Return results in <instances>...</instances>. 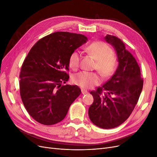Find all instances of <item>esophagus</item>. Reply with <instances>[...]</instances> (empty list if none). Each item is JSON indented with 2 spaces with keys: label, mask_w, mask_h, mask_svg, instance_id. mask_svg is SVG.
<instances>
[{
  "label": "esophagus",
  "mask_w": 157,
  "mask_h": 157,
  "mask_svg": "<svg viewBox=\"0 0 157 157\" xmlns=\"http://www.w3.org/2000/svg\"><path fill=\"white\" fill-rule=\"evenodd\" d=\"M81 91H82V94H88V91H87L86 90H85V89H82Z\"/></svg>",
  "instance_id": "1"
}]
</instances>
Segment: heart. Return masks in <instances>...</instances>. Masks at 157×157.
Wrapping results in <instances>:
<instances>
[{
    "label": "heart",
    "instance_id": "b5f03b06",
    "mask_svg": "<svg viewBox=\"0 0 157 157\" xmlns=\"http://www.w3.org/2000/svg\"><path fill=\"white\" fill-rule=\"evenodd\" d=\"M89 53L96 59L95 69L104 77L111 76L117 67V59L113 55L112 48L103 42L98 41L90 44L87 48ZM80 61V53L75 51L71 53L69 58V65L73 70L77 69ZM101 79L97 73L81 72L75 74L73 77V82L84 88H90L98 85Z\"/></svg>",
    "mask_w": 157,
    "mask_h": 157
}]
</instances>
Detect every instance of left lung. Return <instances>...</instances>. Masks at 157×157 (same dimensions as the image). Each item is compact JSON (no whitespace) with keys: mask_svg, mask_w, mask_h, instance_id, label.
<instances>
[{"mask_svg":"<svg viewBox=\"0 0 157 157\" xmlns=\"http://www.w3.org/2000/svg\"><path fill=\"white\" fill-rule=\"evenodd\" d=\"M105 40L115 49L118 66L105 84L90 92L94 102L89 107L88 115L96 126L111 129L122 124L131 115L138 101L144 80L136 59L122 41L109 35Z\"/></svg>","mask_w":157,"mask_h":157,"instance_id":"obj_1","label":"left lung"}]
</instances>
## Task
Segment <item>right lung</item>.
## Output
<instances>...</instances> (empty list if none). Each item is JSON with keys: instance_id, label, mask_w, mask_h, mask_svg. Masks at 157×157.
I'll use <instances>...</instances> for the list:
<instances>
[{"instance_id": "add662e5", "label": "right lung", "mask_w": 157, "mask_h": 157, "mask_svg": "<svg viewBox=\"0 0 157 157\" xmlns=\"http://www.w3.org/2000/svg\"><path fill=\"white\" fill-rule=\"evenodd\" d=\"M88 39L83 35L55 32L33 46L22 64L20 90L22 102L38 122L52 125L65 117L81 93L77 85H63L69 78V58Z\"/></svg>"}]
</instances>
